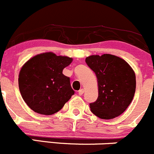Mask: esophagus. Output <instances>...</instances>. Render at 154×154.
I'll return each mask as SVG.
<instances>
[{"mask_svg": "<svg viewBox=\"0 0 154 154\" xmlns=\"http://www.w3.org/2000/svg\"><path fill=\"white\" fill-rule=\"evenodd\" d=\"M84 91H85V90L83 88H82V89H80L79 91H78V94L79 95H82L83 94H84Z\"/></svg>", "mask_w": 154, "mask_h": 154, "instance_id": "obj_1", "label": "esophagus"}]
</instances>
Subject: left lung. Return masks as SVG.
<instances>
[{
    "label": "left lung",
    "mask_w": 154,
    "mask_h": 154,
    "mask_svg": "<svg viewBox=\"0 0 154 154\" xmlns=\"http://www.w3.org/2000/svg\"><path fill=\"white\" fill-rule=\"evenodd\" d=\"M87 65L97 79L98 97L90 103L91 112L103 119L119 116L128 108L136 88L135 73L129 64L112 54L91 55Z\"/></svg>",
    "instance_id": "1"
}]
</instances>
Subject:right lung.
<instances>
[{
  "instance_id": "obj_1",
  "label": "right lung",
  "mask_w": 154,
  "mask_h": 154,
  "mask_svg": "<svg viewBox=\"0 0 154 154\" xmlns=\"http://www.w3.org/2000/svg\"><path fill=\"white\" fill-rule=\"evenodd\" d=\"M72 58L42 53L29 59L19 73V88L29 108L42 115H52L60 110L74 94L69 78L63 70Z\"/></svg>"
}]
</instances>
